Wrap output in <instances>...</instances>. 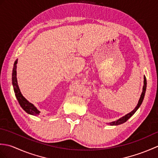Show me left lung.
<instances>
[{
    "label": "left lung",
    "instance_id": "1",
    "mask_svg": "<svg viewBox=\"0 0 158 158\" xmlns=\"http://www.w3.org/2000/svg\"><path fill=\"white\" fill-rule=\"evenodd\" d=\"M146 88H147V80H146V77L145 76H144V85H143V92L141 95H140V99L139 100V102L137 104L136 106L135 107V109H134L132 111H131L130 113H127V115H126L125 116H123L122 117H121L119 119H117V121H115V122H110L109 123V124L110 126H117V125H119V124H122L125 123L126 121L130 119L131 117H132L134 114L135 113V112L140 107V106L141 105V104L143 101V99H144V97H145V92H146Z\"/></svg>",
    "mask_w": 158,
    "mask_h": 158
}]
</instances>
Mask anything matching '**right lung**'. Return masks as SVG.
<instances>
[{
  "label": "right lung",
  "instance_id": "obj_1",
  "mask_svg": "<svg viewBox=\"0 0 158 158\" xmlns=\"http://www.w3.org/2000/svg\"><path fill=\"white\" fill-rule=\"evenodd\" d=\"M17 63H18V60H16L15 62H14V66H13V73H12V83L13 86V89H14L15 95L16 96L17 100H18V101L19 102L20 106H21L22 108L24 110L26 113L28 114H31V115L36 116L39 115L40 111L36 108V107L34 106V105H32V103L28 102V100L22 96V93L19 90V86L18 84V81H17V77H16Z\"/></svg>",
  "mask_w": 158,
  "mask_h": 158
}]
</instances>
